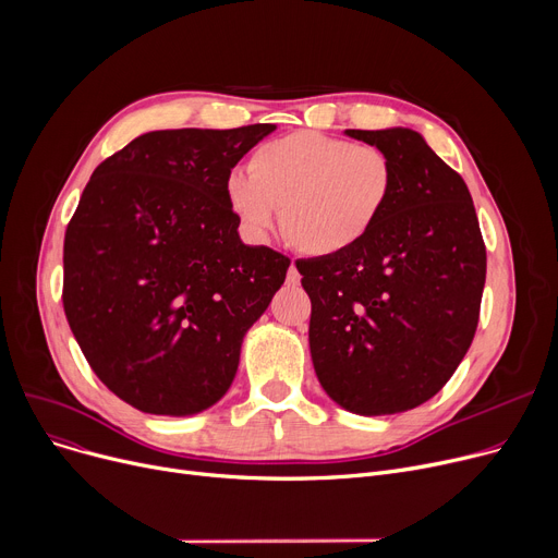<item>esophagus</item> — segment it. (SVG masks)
<instances>
[{"label":"esophagus","mask_w":558,"mask_h":558,"mask_svg":"<svg viewBox=\"0 0 558 558\" xmlns=\"http://www.w3.org/2000/svg\"><path fill=\"white\" fill-rule=\"evenodd\" d=\"M299 282H301V274H299V269H296V264L291 262V264H289V271H287V284L296 287Z\"/></svg>","instance_id":"34e87169"}]
</instances>
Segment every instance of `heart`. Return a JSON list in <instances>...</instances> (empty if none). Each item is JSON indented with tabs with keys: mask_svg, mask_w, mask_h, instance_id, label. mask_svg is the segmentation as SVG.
Returning a JSON list of instances; mask_svg holds the SVG:
<instances>
[{
	"mask_svg": "<svg viewBox=\"0 0 558 558\" xmlns=\"http://www.w3.org/2000/svg\"><path fill=\"white\" fill-rule=\"evenodd\" d=\"M248 170L234 169L226 181L232 215L255 240H267L280 219L287 242L312 257L364 242L393 192L385 151L316 131L264 142Z\"/></svg>",
	"mask_w": 558,
	"mask_h": 558,
	"instance_id": "heart-1",
	"label": "heart"
}]
</instances>
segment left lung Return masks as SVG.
I'll use <instances>...</instances> for the list:
<instances>
[{"label":"left lung","mask_w":558,"mask_h":558,"mask_svg":"<svg viewBox=\"0 0 558 558\" xmlns=\"http://www.w3.org/2000/svg\"><path fill=\"white\" fill-rule=\"evenodd\" d=\"M343 133L389 156L393 192L355 248L296 262L312 301L310 353L345 412L389 416L441 391L471 348L486 248L471 192L421 133Z\"/></svg>","instance_id":"obj_1"}]
</instances>
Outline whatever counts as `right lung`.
<instances>
[{
	"label": "right lung",
	"mask_w": 558,
	"mask_h": 558,
	"mask_svg": "<svg viewBox=\"0 0 558 558\" xmlns=\"http://www.w3.org/2000/svg\"><path fill=\"white\" fill-rule=\"evenodd\" d=\"M274 124L151 131L104 160L65 232L63 305L101 383L144 414L217 404L289 257L248 246L226 181Z\"/></svg>",
	"instance_id": "obj_1"
}]
</instances>
